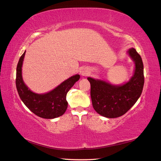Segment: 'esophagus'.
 <instances>
[{
  "label": "esophagus",
  "instance_id": "esophagus-1",
  "mask_svg": "<svg viewBox=\"0 0 161 161\" xmlns=\"http://www.w3.org/2000/svg\"><path fill=\"white\" fill-rule=\"evenodd\" d=\"M80 73L81 76H86L89 73V70L87 68H81L80 69Z\"/></svg>",
  "mask_w": 161,
  "mask_h": 161
}]
</instances>
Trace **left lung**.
<instances>
[{
    "mask_svg": "<svg viewBox=\"0 0 161 161\" xmlns=\"http://www.w3.org/2000/svg\"><path fill=\"white\" fill-rule=\"evenodd\" d=\"M134 63L133 74L122 84L88 77L93 108L107 118H115L126 114L141 95L144 86V68L142 58L133 47L126 51Z\"/></svg>",
    "mask_w": 161,
    "mask_h": 161,
    "instance_id": "obj_1",
    "label": "left lung"
}]
</instances>
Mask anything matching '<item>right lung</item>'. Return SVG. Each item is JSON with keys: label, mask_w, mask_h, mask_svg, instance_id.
I'll list each match as a JSON object with an SVG mask.
<instances>
[{"label": "right lung", "mask_w": 161, "mask_h": 161, "mask_svg": "<svg viewBox=\"0 0 161 161\" xmlns=\"http://www.w3.org/2000/svg\"><path fill=\"white\" fill-rule=\"evenodd\" d=\"M25 51L20 57L16 67V86L20 100L30 111L40 118L53 119L64 115L68 107L66 95L73 85L80 78L75 75L64 81L49 92L36 93L24 82L22 77V66Z\"/></svg>", "instance_id": "right-lung-1"}]
</instances>
